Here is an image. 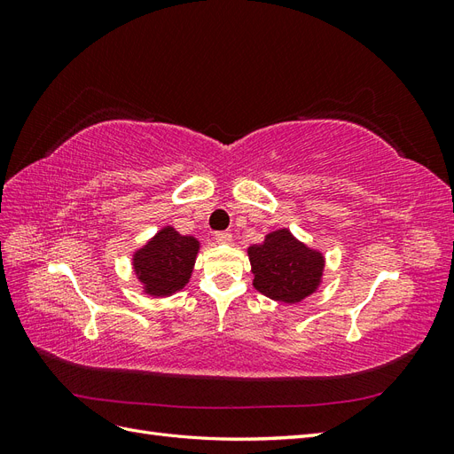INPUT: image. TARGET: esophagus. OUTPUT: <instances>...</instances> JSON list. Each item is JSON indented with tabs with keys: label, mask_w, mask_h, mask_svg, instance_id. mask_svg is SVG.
<instances>
[{
	"label": "esophagus",
	"mask_w": 454,
	"mask_h": 454,
	"mask_svg": "<svg viewBox=\"0 0 454 454\" xmlns=\"http://www.w3.org/2000/svg\"><path fill=\"white\" fill-rule=\"evenodd\" d=\"M214 239H215L217 244H229L232 240V235H231V232H227V231H219V232H215Z\"/></svg>",
	"instance_id": "obj_1"
}]
</instances>
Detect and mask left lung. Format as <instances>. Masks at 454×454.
I'll return each mask as SVG.
<instances>
[{
	"instance_id": "obj_1",
	"label": "left lung",
	"mask_w": 454,
	"mask_h": 454,
	"mask_svg": "<svg viewBox=\"0 0 454 454\" xmlns=\"http://www.w3.org/2000/svg\"><path fill=\"white\" fill-rule=\"evenodd\" d=\"M248 257L255 290L280 303H299L322 284V252L309 248L287 229L272 231L263 242L250 246Z\"/></svg>"
}]
</instances>
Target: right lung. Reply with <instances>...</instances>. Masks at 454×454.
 <instances>
[{
  "label": "right lung",
  "mask_w": 454,
  "mask_h": 454,
  "mask_svg": "<svg viewBox=\"0 0 454 454\" xmlns=\"http://www.w3.org/2000/svg\"><path fill=\"white\" fill-rule=\"evenodd\" d=\"M199 250L200 242L195 237H184L170 225L162 227L132 255V267L144 292L151 297H168L184 290Z\"/></svg>",
  "instance_id": "obj_1"
}]
</instances>
